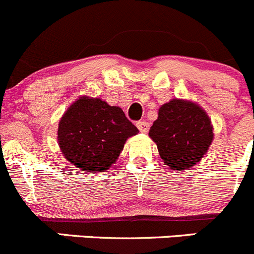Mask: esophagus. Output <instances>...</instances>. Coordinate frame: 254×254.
Listing matches in <instances>:
<instances>
[{
  "label": "esophagus",
  "instance_id": "esophagus-1",
  "mask_svg": "<svg viewBox=\"0 0 254 254\" xmlns=\"http://www.w3.org/2000/svg\"><path fill=\"white\" fill-rule=\"evenodd\" d=\"M136 127H137V129H139L141 132H147L150 125H148V123H146V122H137Z\"/></svg>",
  "mask_w": 254,
  "mask_h": 254
}]
</instances>
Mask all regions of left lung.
<instances>
[{
    "label": "left lung",
    "instance_id": "obj_1",
    "mask_svg": "<svg viewBox=\"0 0 254 254\" xmlns=\"http://www.w3.org/2000/svg\"><path fill=\"white\" fill-rule=\"evenodd\" d=\"M166 165L186 171L198 163L211 145V120L201 107L184 99H172L158 109L148 132Z\"/></svg>",
    "mask_w": 254,
    "mask_h": 254
}]
</instances>
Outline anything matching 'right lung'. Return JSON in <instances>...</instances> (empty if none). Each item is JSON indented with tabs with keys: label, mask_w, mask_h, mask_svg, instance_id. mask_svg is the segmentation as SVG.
<instances>
[{
	"label": "right lung",
	"mask_w": 254,
	"mask_h": 254,
	"mask_svg": "<svg viewBox=\"0 0 254 254\" xmlns=\"http://www.w3.org/2000/svg\"><path fill=\"white\" fill-rule=\"evenodd\" d=\"M139 132L119 107L82 96L59 123L58 141L63 155L84 172H104L119 157L124 143Z\"/></svg>",
	"instance_id": "add662e5"
}]
</instances>
